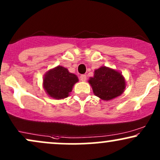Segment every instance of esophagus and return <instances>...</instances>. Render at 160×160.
<instances>
[{"instance_id":"obj_1","label":"esophagus","mask_w":160,"mask_h":160,"mask_svg":"<svg viewBox=\"0 0 160 160\" xmlns=\"http://www.w3.org/2000/svg\"><path fill=\"white\" fill-rule=\"evenodd\" d=\"M80 80H81V81H86V76L85 74H81L80 76Z\"/></svg>"}]
</instances>
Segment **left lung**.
<instances>
[{
	"instance_id": "obj_1",
	"label": "left lung",
	"mask_w": 160,
	"mask_h": 160,
	"mask_svg": "<svg viewBox=\"0 0 160 160\" xmlns=\"http://www.w3.org/2000/svg\"><path fill=\"white\" fill-rule=\"evenodd\" d=\"M94 94L104 101L120 96L126 88V80L121 73L102 66L95 70L94 77L89 80Z\"/></svg>"
}]
</instances>
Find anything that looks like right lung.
<instances>
[{"label": "right lung", "instance_id": "add662e5", "mask_svg": "<svg viewBox=\"0 0 160 160\" xmlns=\"http://www.w3.org/2000/svg\"><path fill=\"white\" fill-rule=\"evenodd\" d=\"M77 82H78V78L76 75L58 65L46 73L43 85L46 92L51 98L63 99L68 96Z\"/></svg>", "mask_w": 160, "mask_h": 160}]
</instances>
